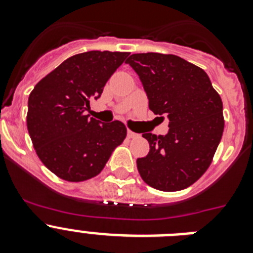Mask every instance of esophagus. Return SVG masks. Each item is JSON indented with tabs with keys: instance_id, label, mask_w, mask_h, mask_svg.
I'll return each mask as SVG.
<instances>
[{
	"instance_id": "34e87169",
	"label": "esophagus",
	"mask_w": 253,
	"mask_h": 253,
	"mask_svg": "<svg viewBox=\"0 0 253 253\" xmlns=\"http://www.w3.org/2000/svg\"><path fill=\"white\" fill-rule=\"evenodd\" d=\"M126 134H128V138H138V137H139V134L134 133V131H131V130L126 131Z\"/></svg>"
}]
</instances>
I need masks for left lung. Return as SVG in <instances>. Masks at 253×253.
Masks as SVG:
<instances>
[{
    "instance_id": "1",
    "label": "left lung",
    "mask_w": 253,
    "mask_h": 253,
    "mask_svg": "<svg viewBox=\"0 0 253 253\" xmlns=\"http://www.w3.org/2000/svg\"><path fill=\"white\" fill-rule=\"evenodd\" d=\"M125 63L139 76L149 109L169 119L166 135L143 134L149 152L137 160L138 171L161 191L186 189L207 171L222 139V99L202 68L177 55L140 53Z\"/></svg>"
}]
</instances>
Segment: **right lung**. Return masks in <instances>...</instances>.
<instances>
[{
  "label": "right lung",
  "instance_id": "right-lung-1",
  "mask_svg": "<svg viewBox=\"0 0 253 253\" xmlns=\"http://www.w3.org/2000/svg\"><path fill=\"white\" fill-rule=\"evenodd\" d=\"M129 53L91 50L66 59L39 81L28 101V130L38 157L72 182L99 175L126 137L119 120L101 123L84 111Z\"/></svg>",
  "mask_w": 253,
  "mask_h": 253
}]
</instances>
